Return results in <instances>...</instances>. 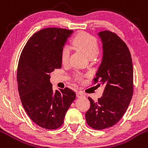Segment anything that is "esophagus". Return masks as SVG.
<instances>
[{
    "label": "esophagus",
    "instance_id": "obj_1",
    "mask_svg": "<svg viewBox=\"0 0 148 148\" xmlns=\"http://www.w3.org/2000/svg\"><path fill=\"white\" fill-rule=\"evenodd\" d=\"M77 98H82L83 96H84V94H83L82 91H78V92H77Z\"/></svg>",
    "mask_w": 148,
    "mask_h": 148
}]
</instances>
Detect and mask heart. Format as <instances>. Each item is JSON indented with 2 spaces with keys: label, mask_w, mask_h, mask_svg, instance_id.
Masks as SVG:
<instances>
[{
  "label": "heart",
  "mask_w": 148,
  "mask_h": 148,
  "mask_svg": "<svg viewBox=\"0 0 148 148\" xmlns=\"http://www.w3.org/2000/svg\"><path fill=\"white\" fill-rule=\"evenodd\" d=\"M73 43L79 49H82L88 54V57H94L99 52V42L95 37L85 32H81L76 35L72 40ZM70 49L68 47L65 46L62 48L61 52V62L63 64H66L69 62ZM83 74L77 72L76 78L82 81L84 79Z\"/></svg>",
  "instance_id": "obj_1"
}]
</instances>
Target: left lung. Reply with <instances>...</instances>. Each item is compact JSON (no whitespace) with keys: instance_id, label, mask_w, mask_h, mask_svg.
Masks as SVG:
<instances>
[{"instance_id":"obj_1","label":"left lung","mask_w":148,"mask_h":148,"mask_svg":"<svg viewBox=\"0 0 148 148\" xmlns=\"http://www.w3.org/2000/svg\"><path fill=\"white\" fill-rule=\"evenodd\" d=\"M99 35L103 52L94 83L106 86L97 101L88 98L91 106L85 116L90 127L102 130L117 123L126 111L133 94V67L128 47L116 33L105 30Z\"/></svg>"}]
</instances>
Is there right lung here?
<instances>
[{
	"instance_id": "1",
	"label": "right lung",
	"mask_w": 148,
	"mask_h": 148,
	"mask_svg": "<svg viewBox=\"0 0 148 148\" xmlns=\"http://www.w3.org/2000/svg\"><path fill=\"white\" fill-rule=\"evenodd\" d=\"M73 30L49 27L34 34L22 51L18 65V92L23 108L35 123L48 130L63 124L76 98L69 88L54 92L50 74L62 66L61 52Z\"/></svg>"
}]
</instances>
